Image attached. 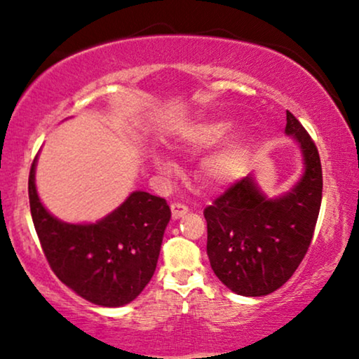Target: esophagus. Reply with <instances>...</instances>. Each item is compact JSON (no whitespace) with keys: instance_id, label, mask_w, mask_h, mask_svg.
Here are the masks:
<instances>
[{"instance_id":"1","label":"esophagus","mask_w":359,"mask_h":359,"mask_svg":"<svg viewBox=\"0 0 359 359\" xmlns=\"http://www.w3.org/2000/svg\"><path fill=\"white\" fill-rule=\"evenodd\" d=\"M170 210H172V218L177 219V218H182L184 215L189 212V207L180 202H174L170 205Z\"/></svg>"}]
</instances>
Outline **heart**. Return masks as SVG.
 Wrapping results in <instances>:
<instances>
[{
    "instance_id": "b5f03b06",
    "label": "heart",
    "mask_w": 359,
    "mask_h": 359,
    "mask_svg": "<svg viewBox=\"0 0 359 359\" xmlns=\"http://www.w3.org/2000/svg\"><path fill=\"white\" fill-rule=\"evenodd\" d=\"M233 126H235V123L229 121V119H210V121L200 123L187 133L184 144L190 151L210 149L219 141H223L231 133ZM246 162V142H229L223 149L208 157L203 165V174L212 184H229L245 172ZM154 164L164 172L172 167L170 162L162 156L154 157Z\"/></svg>"
}]
</instances>
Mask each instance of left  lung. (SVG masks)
Here are the masks:
<instances>
[{"mask_svg": "<svg viewBox=\"0 0 359 359\" xmlns=\"http://www.w3.org/2000/svg\"><path fill=\"white\" fill-rule=\"evenodd\" d=\"M285 133L299 141L305 161V174L292 192L266 198L248 175L203 210L210 266L228 289L248 297L267 295L287 283L307 255L322 205L317 146L290 111Z\"/></svg>", "mask_w": 359, "mask_h": 359, "instance_id": "obj_1", "label": "left lung"}]
</instances>
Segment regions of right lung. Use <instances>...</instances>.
<instances>
[{
  "label": "right lung",
  "mask_w": 359,
  "mask_h": 359,
  "mask_svg": "<svg viewBox=\"0 0 359 359\" xmlns=\"http://www.w3.org/2000/svg\"><path fill=\"white\" fill-rule=\"evenodd\" d=\"M29 172V205L41 248L54 274L80 297L103 307L130 304L154 276L170 219L165 198L133 192L93 224L62 223L42 207Z\"/></svg>",
  "instance_id": "right-lung-1"
}]
</instances>
